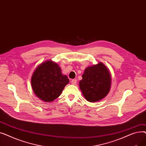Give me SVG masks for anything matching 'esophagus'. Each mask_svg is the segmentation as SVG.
<instances>
[{
    "label": "esophagus",
    "mask_w": 146,
    "mask_h": 146,
    "mask_svg": "<svg viewBox=\"0 0 146 146\" xmlns=\"http://www.w3.org/2000/svg\"><path fill=\"white\" fill-rule=\"evenodd\" d=\"M71 83L72 84V85H76V83H77V80H76V79H73V80H72Z\"/></svg>",
    "instance_id": "1"
}]
</instances>
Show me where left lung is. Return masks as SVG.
I'll use <instances>...</instances> for the list:
<instances>
[{
    "label": "left lung",
    "instance_id": "8db88e82",
    "mask_svg": "<svg viewBox=\"0 0 146 146\" xmlns=\"http://www.w3.org/2000/svg\"><path fill=\"white\" fill-rule=\"evenodd\" d=\"M111 85L109 69L102 62L86 67L79 82L82 94L86 100L95 102L108 94Z\"/></svg>",
    "mask_w": 146,
    "mask_h": 146
}]
</instances>
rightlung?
<instances>
[{
  "instance_id": "right-lung-1",
  "label": "right lung",
  "mask_w": 146,
  "mask_h": 146,
  "mask_svg": "<svg viewBox=\"0 0 146 146\" xmlns=\"http://www.w3.org/2000/svg\"><path fill=\"white\" fill-rule=\"evenodd\" d=\"M69 83L67 76L52 60H46L38 65L31 77V86L35 95L45 102L55 100Z\"/></svg>"
}]
</instances>
